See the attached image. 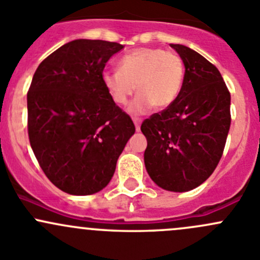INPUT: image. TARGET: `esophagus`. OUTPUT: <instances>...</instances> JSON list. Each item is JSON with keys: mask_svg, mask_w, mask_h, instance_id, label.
<instances>
[{"mask_svg": "<svg viewBox=\"0 0 260 260\" xmlns=\"http://www.w3.org/2000/svg\"><path fill=\"white\" fill-rule=\"evenodd\" d=\"M133 123H135V125H136V129L140 131L141 123H142V119H141V118H133Z\"/></svg>", "mask_w": 260, "mask_h": 260, "instance_id": "1", "label": "esophagus"}]
</instances>
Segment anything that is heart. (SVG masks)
I'll return each instance as SVG.
<instances>
[{
    "instance_id": "1",
    "label": "heart",
    "mask_w": 260,
    "mask_h": 260,
    "mask_svg": "<svg viewBox=\"0 0 260 260\" xmlns=\"http://www.w3.org/2000/svg\"><path fill=\"white\" fill-rule=\"evenodd\" d=\"M185 78L182 57L159 48H141L127 52L119 60V70H104L102 83L112 101L127 104L135 88L138 95L129 106L135 114L153 107L165 109L179 96Z\"/></svg>"
}]
</instances>
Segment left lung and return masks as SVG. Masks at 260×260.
Wrapping results in <instances>:
<instances>
[{
	"label": "left lung",
	"mask_w": 260,
	"mask_h": 260,
	"mask_svg": "<svg viewBox=\"0 0 260 260\" xmlns=\"http://www.w3.org/2000/svg\"><path fill=\"white\" fill-rule=\"evenodd\" d=\"M182 57L185 78L176 101L143 120L145 165L159 187L185 192L216 169L229 133L230 93L214 64L195 50L171 44Z\"/></svg>",
	"instance_id": "obj_1"
}]
</instances>
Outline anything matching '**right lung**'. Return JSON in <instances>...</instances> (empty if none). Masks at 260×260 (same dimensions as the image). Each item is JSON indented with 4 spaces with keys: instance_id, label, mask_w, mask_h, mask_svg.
<instances>
[{
    "instance_id": "1",
    "label": "right lung",
    "mask_w": 260,
    "mask_h": 260,
    "mask_svg": "<svg viewBox=\"0 0 260 260\" xmlns=\"http://www.w3.org/2000/svg\"><path fill=\"white\" fill-rule=\"evenodd\" d=\"M123 45L70 41L41 61L27 91L31 148L46 177L70 195L106 187L136 132L102 83L107 61Z\"/></svg>"
}]
</instances>
